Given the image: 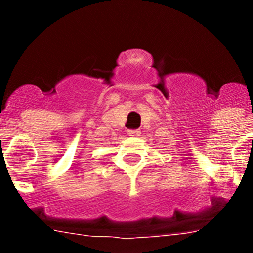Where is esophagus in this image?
I'll list each match as a JSON object with an SVG mask.
<instances>
[{"label": "esophagus", "mask_w": 253, "mask_h": 253, "mask_svg": "<svg viewBox=\"0 0 253 253\" xmlns=\"http://www.w3.org/2000/svg\"><path fill=\"white\" fill-rule=\"evenodd\" d=\"M127 133H128L129 137H138L139 134H141V132H139L138 129H131V131H128Z\"/></svg>", "instance_id": "1"}]
</instances>
